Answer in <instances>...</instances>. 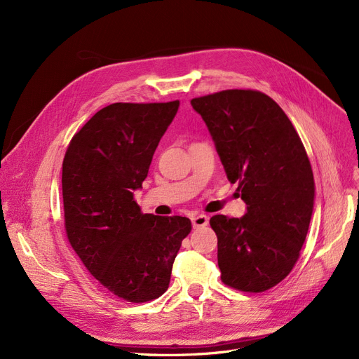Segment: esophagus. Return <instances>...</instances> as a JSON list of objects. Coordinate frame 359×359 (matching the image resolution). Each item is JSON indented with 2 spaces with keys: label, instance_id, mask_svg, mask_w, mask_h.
I'll list each match as a JSON object with an SVG mask.
<instances>
[{
  "label": "esophagus",
  "instance_id": "obj_1",
  "mask_svg": "<svg viewBox=\"0 0 359 359\" xmlns=\"http://www.w3.org/2000/svg\"><path fill=\"white\" fill-rule=\"evenodd\" d=\"M205 225H208V217L201 214L192 218V227L194 229H199V227H205Z\"/></svg>",
  "mask_w": 359,
  "mask_h": 359
}]
</instances>
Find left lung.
Returning <instances> with one entry per match:
<instances>
[{
	"label": "left lung",
	"instance_id": "1",
	"mask_svg": "<svg viewBox=\"0 0 359 359\" xmlns=\"http://www.w3.org/2000/svg\"><path fill=\"white\" fill-rule=\"evenodd\" d=\"M191 104L248 205L241 218L210 219L221 280L238 291L263 292L288 276L307 237L314 177L306 148L285 111L260 91L224 90Z\"/></svg>",
	"mask_w": 359,
	"mask_h": 359
}]
</instances>
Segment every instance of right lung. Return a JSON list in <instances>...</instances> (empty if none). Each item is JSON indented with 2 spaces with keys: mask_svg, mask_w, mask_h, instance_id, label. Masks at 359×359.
Listing matches in <instances>:
<instances>
[{
  "mask_svg": "<svg viewBox=\"0 0 359 359\" xmlns=\"http://www.w3.org/2000/svg\"><path fill=\"white\" fill-rule=\"evenodd\" d=\"M179 100L113 103L99 110L68 145L62 163L65 230L99 284L129 303L163 295L186 217L142 214L134 201Z\"/></svg>",
  "mask_w": 359,
  "mask_h": 359,
  "instance_id": "right-lung-1",
  "label": "right lung"
}]
</instances>
